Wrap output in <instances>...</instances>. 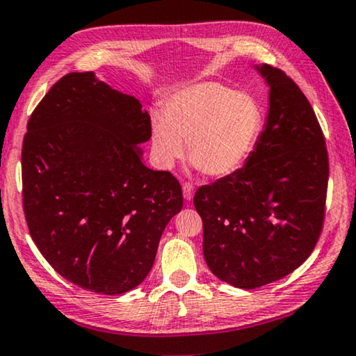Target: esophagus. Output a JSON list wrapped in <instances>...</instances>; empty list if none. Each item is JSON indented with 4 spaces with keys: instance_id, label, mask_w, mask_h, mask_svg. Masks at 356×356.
<instances>
[{
    "instance_id": "34e87169",
    "label": "esophagus",
    "mask_w": 356,
    "mask_h": 356,
    "mask_svg": "<svg viewBox=\"0 0 356 356\" xmlns=\"http://www.w3.org/2000/svg\"><path fill=\"white\" fill-rule=\"evenodd\" d=\"M182 192H184V198H186L187 202H191L193 198V186L191 182H184L182 184Z\"/></svg>"
}]
</instances>
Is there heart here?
<instances>
[{
  "mask_svg": "<svg viewBox=\"0 0 356 356\" xmlns=\"http://www.w3.org/2000/svg\"><path fill=\"white\" fill-rule=\"evenodd\" d=\"M264 129V111L254 96L216 81L192 84L164 104L153 120V153L161 168L184 154L208 177H226L248 163Z\"/></svg>",
  "mask_w": 356,
  "mask_h": 356,
  "instance_id": "heart-1",
  "label": "heart"
}]
</instances>
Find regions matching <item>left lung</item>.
Listing matches in <instances>:
<instances>
[{
	"label": "left lung",
	"instance_id": "1",
	"mask_svg": "<svg viewBox=\"0 0 356 356\" xmlns=\"http://www.w3.org/2000/svg\"><path fill=\"white\" fill-rule=\"evenodd\" d=\"M270 108L244 168L193 197L203 255L213 275L254 290L296 270L314 250L325 218L329 154L309 101L285 71L259 68Z\"/></svg>",
	"mask_w": 356,
	"mask_h": 356
}]
</instances>
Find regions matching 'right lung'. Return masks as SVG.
<instances>
[{
	"mask_svg": "<svg viewBox=\"0 0 356 356\" xmlns=\"http://www.w3.org/2000/svg\"><path fill=\"white\" fill-rule=\"evenodd\" d=\"M151 136L138 99L92 71L58 79L34 108L22 141V207L31 238L66 280L122 295L145 280L165 225L181 211L169 170L146 168Z\"/></svg>",
	"mask_w": 356,
	"mask_h": 356,
	"instance_id": "add662e5",
	"label": "right lung"
}]
</instances>
